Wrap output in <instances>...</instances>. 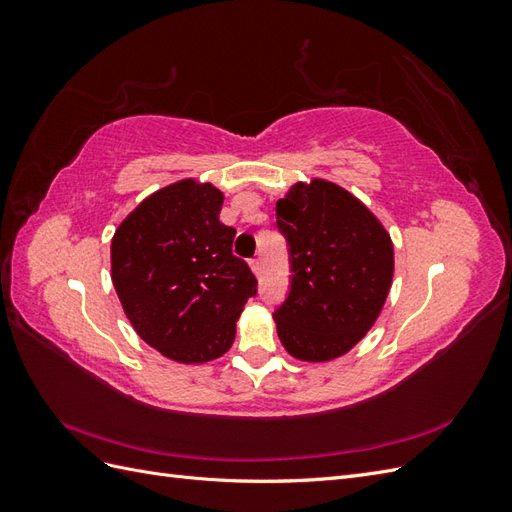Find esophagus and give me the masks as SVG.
Listing matches in <instances>:
<instances>
[{
  "instance_id": "obj_1",
  "label": "esophagus",
  "mask_w": 512,
  "mask_h": 512,
  "mask_svg": "<svg viewBox=\"0 0 512 512\" xmlns=\"http://www.w3.org/2000/svg\"><path fill=\"white\" fill-rule=\"evenodd\" d=\"M250 267H252V271H254L256 275H260V273H262V260H260V258L250 260Z\"/></svg>"
}]
</instances>
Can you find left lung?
Returning a JSON list of instances; mask_svg holds the SVG:
<instances>
[{
    "instance_id": "1",
    "label": "left lung",
    "mask_w": 512,
    "mask_h": 512,
    "mask_svg": "<svg viewBox=\"0 0 512 512\" xmlns=\"http://www.w3.org/2000/svg\"><path fill=\"white\" fill-rule=\"evenodd\" d=\"M275 218L292 273L273 314L280 342L294 359H337L374 327L391 290L389 232L359 198L324 179L294 183Z\"/></svg>"
}]
</instances>
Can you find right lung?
Wrapping results in <instances>:
<instances>
[{"label":"right lung","instance_id":"1","mask_svg":"<svg viewBox=\"0 0 512 512\" xmlns=\"http://www.w3.org/2000/svg\"><path fill=\"white\" fill-rule=\"evenodd\" d=\"M224 194L183 179L145 198L115 230L111 269L134 331L177 363H205L235 342L258 280L232 254Z\"/></svg>","mask_w":512,"mask_h":512}]
</instances>
